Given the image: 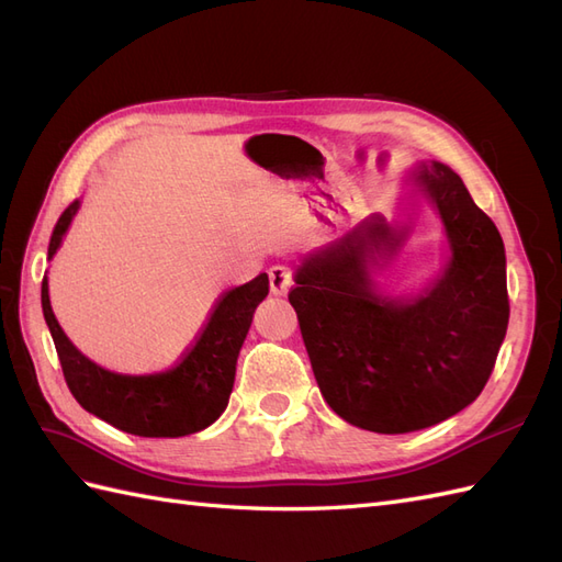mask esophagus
Wrapping results in <instances>:
<instances>
[{"mask_svg":"<svg viewBox=\"0 0 562 562\" xmlns=\"http://www.w3.org/2000/svg\"><path fill=\"white\" fill-rule=\"evenodd\" d=\"M295 277H293V269L285 267V265H274L269 269V285H271V293L274 295H285L291 291Z\"/></svg>","mask_w":562,"mask_h":562,"instance_id":"1","label":"esophagus"}]
</instances>
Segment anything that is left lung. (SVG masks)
Instances as JSON below:
<instances>
[{
    "label": "left lung",
    "instance_id": "8db88e82",
    "mask_svg": "<svg viewBox=\"0 0 562 562\" xmlns=\"http://www.w3.org/2000/svg\"><path fill=\"white\" fill-rule=\"evenodd\" d=\"M415 182L443 217L452 258L427 293H372L366 252L391 258L405 229L370 223L297 269L288 300L314 378L345 422L378 434L434 427L479 398L508 326L499 229L452 168L422 166Z\"/></svg>",
    "mask_w": 562,
    "mask_h": 562
}]
</instances>
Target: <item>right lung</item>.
Segmentation results:
<instances>
[{
  "instance_id": "obj_1",
  "label": "right lung",
  "mask_w": 562,
  "mask_h": 562,
  "mask_svg": "<svg viewBox=\"0 0 562 562\" xmlns=\"http://www.w3.org/2000/svg\"><path fill=\"white\" fill-rule=\"evenodd\" d=\"M77 209L79 201H72L58 217L50 234L48 258H54L60 248ZM267 293V274L232 288L217 300L206 328L184 351L178 366L157 375H116L89 361L58 326L48 302L46 279L42 281V310L67 389L83 411L133 436L178 438L211 427L225 413L234 386L236 359L250 328L252 312Z\"/></svg>"
}]
</instances>
